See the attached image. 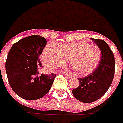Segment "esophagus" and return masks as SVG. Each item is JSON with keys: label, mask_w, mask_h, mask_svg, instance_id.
I'll return each mask as SVG.
<instances>
[{"label": "esophagus", "mask_w": 123, "mask_h": 123, "mask_svg": "<svg viewBox=\"0 0 123 123\" xmlns=\"http://www.w3.org/2000/svg\"><path fill=\"white\" fill-rule=\"evenodd\" d=\"M62 74H63V75H64L65 76V77H66L67 79H70L72 77L71 75H68V74H66L65 72H62Z\"/></svg>", "instance_id": "1"}]
</instances>
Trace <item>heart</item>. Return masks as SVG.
Wrapping results in <instances>:
<instances>
[{
    "label": "heart",
    "mask_w": 123,
    "mask_h": 123,
    "mask_svg": "<svg viewBox=\"0 0 123 123\" xmlns=\"http://www.w3.org/2000/svg\"><path fill=\"white\" fill-rule=\"evenodd\" d=\"M101 51L97 46L86 42H74L58 46L49 43L41 55L45 66L55 68L69 60L70 64L80 75H87L94 71L101 60Z\"/></svg>",
    "instance_id": "obj_1"
}]
</instances>
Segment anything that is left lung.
Listing matches in <instances>:
<instances>
[{
	"label": "left lung",
	"mask_w": 123,
	"mask_h": 123,
	"mask_svg": "<svg viewBox=\"0 0 123 123\" xmlns=\"http://www.w3.org/2000/svg\"><path fill=\"white\" fill-rule=\"evenodd\" d=\"M91 39L100 49V62L90 75L79 78V85L72 89L74 97L84 103H91L100 98L111 85L115 71L114 56L109 46L104 40Z\"/></svg>",
	"instance_id": "left-lung-1"
}]
</instances>
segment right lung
I'll return each mask as SVG.
<instances>
[{
    "mask_svg": "<svg viewBox=\"0 0 123 123\" xmlns=\"http://www.w3.org/2000/svg\"><path fill=\"white\" fill-rule=\"evenodd\" d=\"M47 44L44 37L30 35L14 44L6 62L9 83L14 93L27 100L43 97L49 91L56 74L39 72L42 63L39 59Z\"/></svg>",
    "mask_w": 123,
    "mask_h": 123,
    "instance_id": "1",
    "label": "right lung"
}]
</instances>
